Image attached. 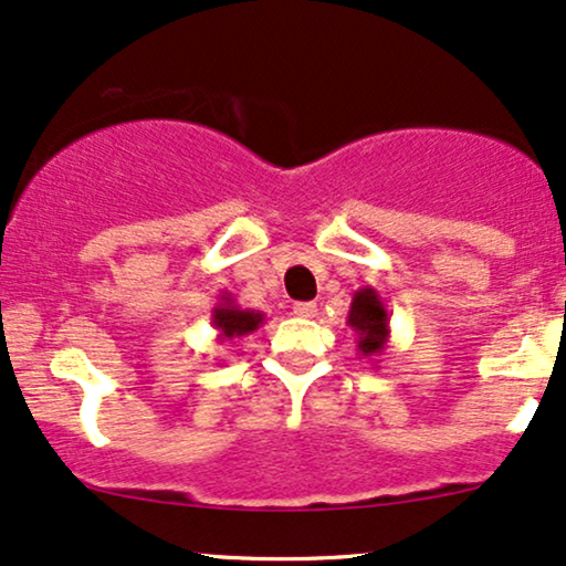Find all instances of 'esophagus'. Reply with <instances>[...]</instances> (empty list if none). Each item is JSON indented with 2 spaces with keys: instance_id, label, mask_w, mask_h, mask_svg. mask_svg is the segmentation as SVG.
I'll return each mask as SVG.
<instances>
[{
  "instance_id": "obj_1",
  "label": "esophagus",
  "mask_w": 566,
  "mask_h": 566,
  "mask_svg": "<svg viewBox=\"0 0 566 566\" xmlns=\"http://www.w3.org/2000/svg\"><path fill=\"white\" fill-rule=\"evenodd\" d=\"M295 313L300 318H313L318 313L316 303H295Z\"/></svg>"
}]
</instances>
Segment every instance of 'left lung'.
Returning a JSON list of instances; mask_svg holds the SVG:
<instances>
[{"instance_id":"8db88e82","label":"left lung","mask_w":566,"mask_h":566,"mask_svg":"<svg viewBox=\"0 0 566 566\" xmlns=\"http://www.w3.org/2000/svg\"><path fill=\"white\" fill-rule=\"evenodd\" d=\"M347 326L357 336V353L368 360L384 355L389 345V311L374 287H360L353 295L347 313Z\"/></svg>"}]
</instances>
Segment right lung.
Returning a JSON list of instances; mask_svg holds the SVG:
<instances>
[{
	"mask_svg": "<svg viewBox=\"0 0 566 566\" xmlns=\"http://www.w3.org/2000/svg\"><path fill=\"white\" fill-rule=\"evenodd\" d=\"M263 313L261 311H248V307H240L234 303V297L230 292H221L217 307L211 311V326L217 328V339H240V336L253 334L255 328L263 324Z\"/></svg>",
	"mask_w": 566,
	"mask_h": 566,
	"instance_id": "add662e5",
	"label": "right lung"
}]
</instances>
